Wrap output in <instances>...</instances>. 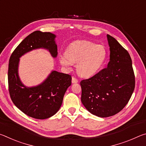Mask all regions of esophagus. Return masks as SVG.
Instances as JSON below:
<instances>
[{"label": "esophagus", "mask_w": 146, "mask_h": 146, "mask_svg": "<svg viewBox=\"0 0 146 146\" xmlns=\"http://www.w3.org/2000/svg\"><path fill=\"white\" fill-rule=\"evenodd\" d=\"M71 82H72V83H77L78 82V80L77 78H76L73 77V76L72 80H71Z\"/></svg>", "instance_id": "esophagus-1"}]
</instances>
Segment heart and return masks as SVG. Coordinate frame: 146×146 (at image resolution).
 I'll return each instance as SVG.
<instances>
[{
  "instance_id": "obj_1",
  "label": "heart",
  "mask_w": 146,
  "mask_h": 146,
  "mask_svg": "<svg viewBox=\"0 0 146 146\" xmlns=\"http://www.w3.org/2000/svg\"><path fill=\"white\" fill-rule=\"evenodd\" d=\"M107 58L104 46L90 41L80 40L71 43L65 53L59 56L60 62L64 68L71 69L76 63V71L82 77H90L102 68Z\"/></svg>"
}]
</instances>
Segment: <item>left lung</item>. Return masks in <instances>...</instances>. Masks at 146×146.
I'll return each mask as SVG.
<instances>
[{
    "mask_svg": "<svg viewBox=\"0 0 146 146\" xmlns=\"http://www.w3.org/2000/svg\"><path fill=\"white\" fill-rule=\"evenodd\" d=\"M110 50L108 67L80 82L81 101L91 114L104 118L120 112L134 91L135 78L129 53L107 35Z\"/></svg>",
    "mask_w": 146,
    "mask_h": 146,
    "instance_id": "1",
    "label": "left lung"
}]
</instances>
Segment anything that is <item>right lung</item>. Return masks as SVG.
I'll list each match as a JSON object with an SVG mask.
<instances>
[{"label":"right lung","instance_id":"add662e5","mask_svg":"<svg viewBox=\"0 0 146 146\" xmlns=\"http://www.w3.org/2000/svg\"><path fill=\"white\" fill-rule=\"evenodd\" d=\"M56 35L50 32L36 31L26 37L11 54L8 66L9 92L17 108L29 117L46 119L58 111L62 104L66 90L71 84V76L52 71L44 82L27 87L19 76L20 58L36 49H45L53 58L57 56Z\"/></svg>","mask_w":146,"mask_h":146}]
</instances>
